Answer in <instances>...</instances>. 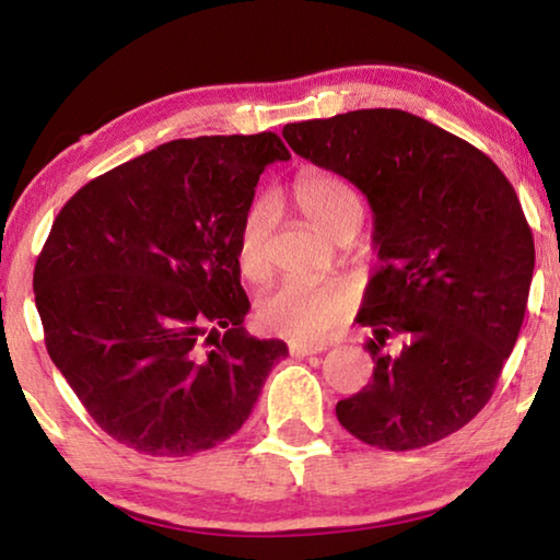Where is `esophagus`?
I'll use <instances>...</instances> for the list:
<instances>
[{
  "mask_svg": "<svg viewBox=\"0 0 560 560\" xmlns=\"http://www.w3.org/2000/svg\"><path fill=\"white\" fill-rule=\"evenodd\" d=\"M288 351L290 357H311V354H320V351H326V343H290Z\"/></svg>",
  "mask_w": 560,
  "mask_h": 560,
  "instance_id": "obj_1",
  "label": "esophagus"
}]
</instances>
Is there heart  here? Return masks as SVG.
<instances>
[{
    "mask_svg": "<svg viewBox=\"0 0 560 560\" xmlns=\"http://www.w3.org/2000/svg\"><path fill=\"white\" fill-rule=\"evenodd\" d=\"M293 190L303 217L318 232L334 236V240L347 232H357L362 224V198L339 175L308 167L298 175ZM272 224V198H257L244 213L240 234H236V265L244 278L265 280L270 275L267 240H270ZM351 308H354V293L343 282L285 280L259 301L257 320L265 331L282 336V339L313 341L341 324Z\"/></svg>",
    "mask_w": 560,
    "mask_h": 560,
    "instance_id": "obj_1",
    "label": "heart"
}]
</instances>
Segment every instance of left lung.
<instances>
[{"mask_svg":"<svg viewBox=\"0 0 560 560\" xmlns=\"http://www.w3.org/2000/svg\"><path fill=\"white\" fill-rule=\"evenodd\" d=\"M282 137L374 213L380 267L357 316L374 372L336 418L387 451L456 433L489 402L525 318L535 244L515 188L474 144L400 109L295 121Z\"/></svg>","mask_w":560,"mask_h":560,"instance_id":"1","label":"left lung"}]
</instances>
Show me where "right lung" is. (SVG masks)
<instances>
[{
  "label": "right lung",
  "instance_id": "add662e5",
  "mask_svg": "<svg viewBox=\"0 0 560 560\" xmlns=\"http://www.w3.org/2000/svg\"><path fill=\"white\" fill-rule=\"evenodd\" d=\"M275 132L173 140L75 190L33 288L45 347L96 425L150 456L240 431L288 347L244 331L236 234Z\"/></svg>",
  "mask_w": 560,
  "mask_h": 560
}]
</instances>
